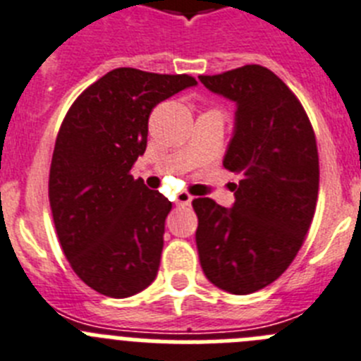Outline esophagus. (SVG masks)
I'll return each instance as SVG.
<instances>
[{
	"label": "esophagus",
	"mask_w": 361,
	"mask_h": 361,
	"mask_svg": "<svg viewBox=\"0 0 361 361\" xmlns=\"http://www.w3.org/2000/svg\"><path fill=\"white\" fill-rule=\"evenodd\" d=\"M192 200H194V196H190V194L180 192L176 197V204L178 207H187V204L192 203Z\"/></svg>",
	"instance_id": "1"
}]
</instances>
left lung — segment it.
Returning <instances> with one entry per match:
<instances>
[{
	"label": "left lung",
	"instance_id": "1",
	"mask_svg": "<svg viewBox=\"0 0 361 361\" xmlns=\"http://www.w3.org/2000/svg\"><path fill=\"white\" fill-rule=\"evenodd\" d=\"M210 92L233 100L235 128L223 165L243 180L232 209L192 201L203 274L221 290L248 295L277 281L300 250L318 197L314 131L274 71L246 64L200 75Z\"/></svg>",
	"mask_w": 361,
	"mask_h": 361
}]
</instances>
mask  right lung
<instances>
[{
    "label": "right lung",
    "mask_w": 361,
    "mask_h": 361,
    "mask_svg": "<svg viewBox=\"0 0 361 361\" xmlns=\"http://www.w3.org/2000/svg\"><path fill=\"white\" fill-rule=\"evenodd\" d=\"M196 84L185 73L116 68L77 97L61 124L48 180L55 230L73 271L106 297H131L157 279L173 203L131 167L147 147L152 108Z\"/></svg>",
    "instance_id": "right-lung-1"
}]
</instances>
